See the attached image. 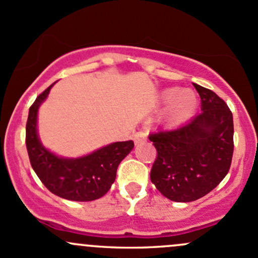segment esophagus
<instances>
[{
  "instance_id": "34e87169",
  "label": "esophagus",
  "mask_w": 258,
  "mask_h": 258,
  "mask_svg": "<svg viewBox=\"0 0 258 258\" xmlns=\"http://www.w3.org/2000/svg\"><path fill=\"white\" fill-rule=\"evenodd\" d=\"M134 138H135V143H136V145H141V143H143L147 141V132H145V131L137 132V134L134 136Z\"/></svg>"
}]
</instances>
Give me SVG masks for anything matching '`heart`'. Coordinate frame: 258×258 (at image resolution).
<instances>
[{
	"mask_svg": "<svg viewBox=\"0 0 258 258\" xmlns=\"http://www.w3.org/2000/svg\"><path fill=\"white\" fill-rule=\"evenodd\" d=\"M161 102L169 105L167 111V122L172 126L188 120L197 108L198 97L191 90H180L170 88L161 94Z\"/></svg>",
	"mask_w": 258,
	"mask_h": 258,
	"instance_id": "obj_1",
	"label": "heart"
}]
</instances>
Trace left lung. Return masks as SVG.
Wrapping results in <instances>:
<instances>
[{"mask_svg":"<svg viewBox=\"0 0 258 258\" xmlns=\"http://www.w3.org/2000/svg\"><path fill=\"white\" fill-rule=\"evenodd\" d=\"M202 112L172 131L150 135L157 150L151 180L162 195L189 203L210 193L227 174L234 153V120L226 102L194 84Z\"/></svg>","mask_w":258,"mask_h":258,"instance_id":"obj_1","label":"left lung"}]
</instances>
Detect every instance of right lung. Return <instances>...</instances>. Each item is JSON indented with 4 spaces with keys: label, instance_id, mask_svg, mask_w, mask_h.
Wrapping results in <instances>:
<instances>
[{
    "label": "right lung",
    "instance_id": "obj_1",
    "mask_svg": "<svg viewBox=\"0 0 258 258\" xmlns=\"http://www.w3.org/2000/svg\"><path fill=\"white\" fill-rule=\"evenodd\" d=\"M29 107L26 124V146L29 162L45 188L58 197L74 202H91L104 197L115 181L122 159L132 151L134 141L115 142L80 157L61 158L43 147L37 134V115L51 86Z\"/></svg>",
    "mask_w": 258,
    "mask_h": 258
}]
</instances>
